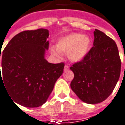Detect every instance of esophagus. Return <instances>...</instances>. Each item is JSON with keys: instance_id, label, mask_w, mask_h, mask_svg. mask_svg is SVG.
Here are the masks:
<instances>
[{"instance_id": "esophagus-1", "label": "esophagus", "mask_w": 125, "mask_h": 125, "mask_svg": "<svg viewBox=\"0 0 125 125\" xmlns=\"http://www.w3.org/2000/svg\"><path fill=\"white\" fill-rule=\"evenodd\" d=\"M64 70H69V66H68V65H65V67H64Z\"/></svg>"}]
</instances>
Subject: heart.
<instances>
[{"instance_id":"1","label":"heart","mask_w":125,"mask_h":125,"mask_svg":"<svg viewBox=\"0 0 125 125\" xmlns=\"http://www.w3.org/2000/svg\"><path fill=\"white\" fill-rule=\"evenodd\" d=\"M91 39L80 32H73L60 38L56 42V48L51 50L55 56L67 52V58L73 62H80L85 59L91 49Z\"/></svg>"}]
</instances>
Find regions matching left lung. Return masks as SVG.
Instances as JSON below:
<instances>
[{
	"mask_svg": "<svg viewBox=\"0 0 125 125\" xmlns=\"http://www.w3.org/2000/svg\"><path fill=\"white\" fill-rule=\"evenodd\" d=\"M93 47L87 56L70 67L74 78L72 90L87 104L105 100L112 93L120 75L121 60L114 40L99 30L94 31Z\"/></svg>",
	"mask_w": 125,
	"mask_h": 125,
	"instance_id": "left-lung-1",
	"label": "left lung"
}]
</instances>
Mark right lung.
<instances>
[{"instance_id":"1","label":"right lung","mask_w":125,"mask_h":125,"mask_svg":"<svg viewBox=\"0 0 125 125\" xmlns=\"http://www.w3.org/2000/svg\"><path fill=\"white\" fill-rule=\"evenodd\" d=\"M48 36V30L44 28L22 31L5 48L0 85L4 84L15 104L26 107L42 105L63 73L64 63H50L45 58Z\"/></svg>"}]
</instances>
